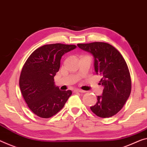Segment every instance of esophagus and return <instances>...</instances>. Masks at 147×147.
<instances>
[{
    "mask_svg": "<svg viewBox=\"0 0 147 147\" xmlns=\"http://www.w3.org/2000/svg\"><path fill=\"white\" fill-rule=\"evenodd\" d=\"M74 92H81V93H83V92H85V91H83V90H81V89H75V90H74Z\"/></svg>",
    "mask_w": 147,
    "mask_h": 147,
    "instance_id": "1",
    "label": "esophagus"
}]
</instances>
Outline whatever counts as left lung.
<instances>
[{
    "mask_svg": "<svg viewBox=\"0 0 147 147\" xmlns=\"http://www.w3.org/2000/svg\"><path fill=\"white\" fill-rule=\"evenodd\" d=\"M78 47L92 54L94 71L100 76L104 87L102 94L97 96V102L91 111L100 118H109L123 108L130 95L131 80L125 60L111 45L103 42L78 44Z\"/></svg>",
    "mask_w": 147,
    "mask_h": 147,
    "instance_id": "left-lung-1",
    "label": "left lung"
}]
</instances>
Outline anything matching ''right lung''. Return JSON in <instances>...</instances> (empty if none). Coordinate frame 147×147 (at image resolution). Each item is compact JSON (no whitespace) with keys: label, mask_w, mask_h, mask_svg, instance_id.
<instances>
[{"label":"right lung","mask_w":147,"mask_h":147,"mask_svg":"<svg viewBox=\"0 0 147 147\" xmlns=\"http://www.w3.org/2000/svg\"><path fill=\"white\" fill-rule=\"evenodd\" d=\"M60 43L45 45L29 56L22 69L19 85L22 96L31 111L49 118L60 111L71 95L70 90L61 91L54 77L59 71L62 56L76 48Z\"/></svg>","instance_id":"right-lung-1"}]
</instances>
